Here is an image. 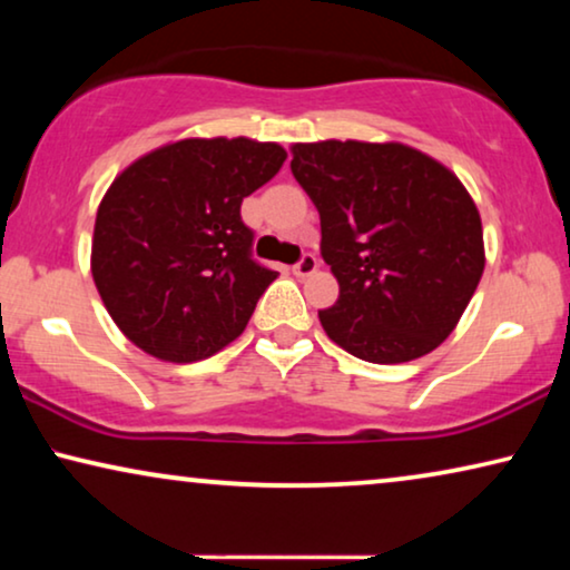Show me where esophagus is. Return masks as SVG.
Segmentation results:
<instances>
[{
    "instance_id": "1",
    "label": "esophagus",
    "mask_w": 570,
    "mask_h": 570,
    "mask_svg": "<svg viewBox=\"0 0 570 570\" xmlns=\"http://www.w3.org/2000/svg\"><path fill=\"white\" fill-rule=\"evenodd\" d=\"M316 267H318L316 256L314 254H303L298 264H293V275L295 277H308V275H314Z\"/></svg>"
}]
</instances>
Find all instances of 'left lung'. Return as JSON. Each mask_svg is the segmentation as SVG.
I'll use <instances>...</instances> for the list:
<instances>
[{
    "label": "left lung",
    "instance_id": "8db88e82",
    "mask_svg": "<svg viewBox=\"0 0 570 570\" xmlns=\"http://www.w3.org/2000/svg\"><path fill=\"white\" fill-rule=\"evenodd\" d=\"M291 170L322 217L340 283L326 337L368 363L423 357L454 332L485 269L482 223L456 174L402 142H295Z\"/></svg>",
    "mask_w": 570,
    "mask_h": 570
}]
</instances>
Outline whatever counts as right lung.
Segmentation results:
<instances>
[{
    "mask_svg": "<svg viewBox=\"0 0 570 570\" xmlns=\"http://www.w3.org/2000/svg\"><path fill=\"white\" fill-rule=\"evenodd\" d=\"M277 142L189 137L121 170L98 205L90 269L124 337L168 363L230 345L277 272L252 259L240 202L283 168Z\"/></svg>",
    "mask_w": 570,
    "mask_h": 570,
    "instance_id": "right-lung-1",
    "label": "right lung"
}]
</instances>
